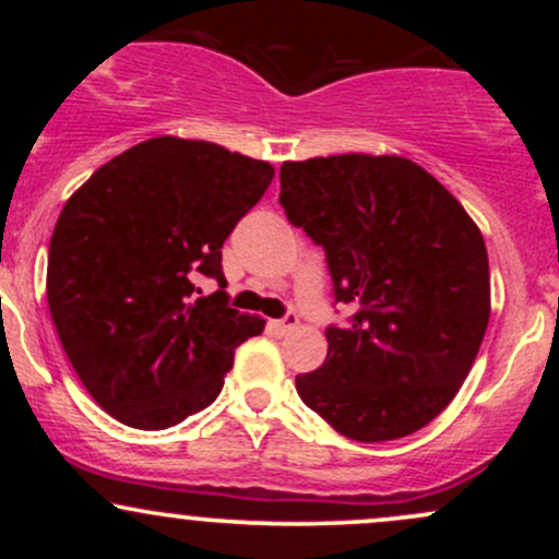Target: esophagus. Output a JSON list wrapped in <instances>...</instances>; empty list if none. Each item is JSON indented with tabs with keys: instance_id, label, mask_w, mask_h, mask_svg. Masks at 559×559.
Masks as SVG:
<instances>
[{
	"instance_id": "esophagus-1",
	"label": "esophagus",
	"mask_w": 559,
	"mask_h": 559,
	"mask_svg": "<svg viewBox=\"0 0 559 559\" xmlns=\"http://www.w3.org/2000/svg\"><path fill=\"white\" fill-rule=\"evenodd\" d=\"M299 325V316L294 310H288L284 318H278V320H271V329L275 331V333H288L292 329H297Z\"/></svg>"
}]
</instances>
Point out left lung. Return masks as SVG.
<instances>
[{
	"label": "left lung",
	"instance_id": "1",
	"mask_svg": "<svg viewBox=\"0 0 559 559\" xmlns=\"http://www.w3.org/2000/svg\"><path fill=\"white\" fill-rule=\"evenodd\" d=\"M281 207L323 247L336 305L329 357L297 376L301 402L355 441L428 426L463 386L489 325V258L476 223L404 157L281 165Z\"/></svg>",
	"mask_w": 559,
	"mask_h": 559
}]
</instances>
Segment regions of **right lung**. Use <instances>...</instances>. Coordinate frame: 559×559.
<instances>
[{"instance_id":"add662e5","label":"right lung","mask_w":559,"mask_h":559,"mask_svg":"<svg viewBox=\"0 0 559 559\" xmlns=\"http://www.w3.org/2000/svg\"><path fill=\"white\" fill-rule=\"evenodd\" d=\"M273 168L210 141L159 136L102 165L68 199L49 241L57 336L94 402L163 431L223 389L234 349L262 320L228 305L223 241ZM199 274L221 289L197 298Z\"/></svg>"}]
</instances>
